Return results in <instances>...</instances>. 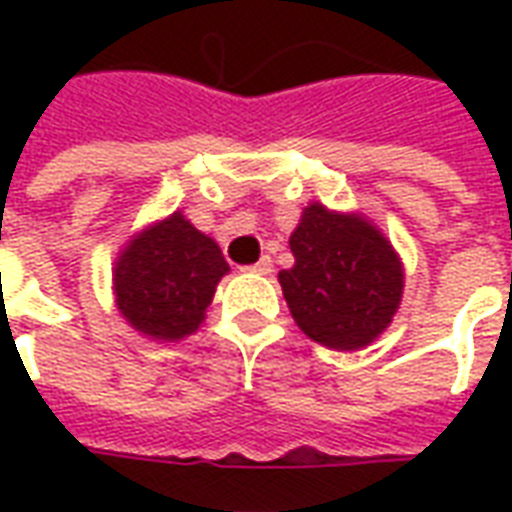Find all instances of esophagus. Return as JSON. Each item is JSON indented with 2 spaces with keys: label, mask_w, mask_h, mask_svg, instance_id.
<instances>
[{
  "label": "esophagus",
  "mask_w": 512,
  "mask_h": 512,
  "mask_svg": "<svg viewBox=\"0 0 512 512\" xmlns=\"http://www.w3.org/2000/svg\"><path fill=\"white\" fill-rule=\"evenodd\" d=\"M271 268H274V260L268 255H263L260 260H257L255 266H249L246 271H252V274H271Z\"/></svg>",
  "instance_id": "34e87169"
}]
</instances>
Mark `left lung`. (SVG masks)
I'll return each instance as SVG.
<instances>
[{
	"instance_id": "8db88e82",
	"label": "left lung",
	"mask_w": 512,
	"mask_h": 512,
	"mask_svg": "<svg viewBox=\"0 0 512 512\" xmlns=\"http://www.w3.org/2000/svg\"><path fill=\"white\" fill-rule=\"evenodd\" d=\"M293 268L279 271L282 296L301 332L332 351L376 343L395 318L403 260L365 213L310 202L290 233Z\"/></svg>"
}]
</instances>
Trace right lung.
<instances>
[{
    "label": "right lung",
    "instance_id": "right-lung-1",
    "mask_svg": "<svg viewBox=\"0 0 512 512\" xmlns=\"http://www.w3.org/2000/svg\"><path fill=\"white\" fill-rule=\"evenodd\" d=\"M227 271L219 244L175 211L123 244L112 266L115 304L142 337L178 343L200 329Z\"/></svg>",
    "mask_w": 512,
    "mask_h": 512
}]
</instances>
